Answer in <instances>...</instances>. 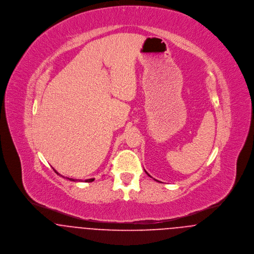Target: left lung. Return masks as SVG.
<instances>
[{"label":"left lung","mask_w":254,"mask_h":254,"mask_svg":"<svg viewBox=\"0 0 254 254\" xmlns=\"http://www.w3.org/2000/svg\"><path fill=\"white\" fill-rule=\"evenodd\" d=\"M146 174H147V173H146ZM147 175H148V174H147ZM148 176H149V175H148ZM155 181H156V180H155Z\"/></svg>","instance_id":"1"}]
</instances>
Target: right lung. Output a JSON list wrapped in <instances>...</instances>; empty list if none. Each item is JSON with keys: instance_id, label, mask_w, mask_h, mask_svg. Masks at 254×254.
<instances>
[{"instance_id": "1", "label": "right lung", "mask_w": 254, "mask_h": 254, "mask_svg": "<svg viewBox=\"0 0 254 254\" xmlns=\"http://www.w3.org/2000/svg\"><path fill=\"white\" fill-rule=\"evenodd\" d=\"M54 170H55V169H54ZM55 172H56V173H58L56 170H55ZM58 174H59V173H58ZM62 176H63V175H62ZM67 179H69L70 181H83V180H76V179H72V178H67ZM94 180H95V179H94V178H92V179H87V180H85V182H88V183H90V182H93Z\"/></svg>"}]
</instances>
